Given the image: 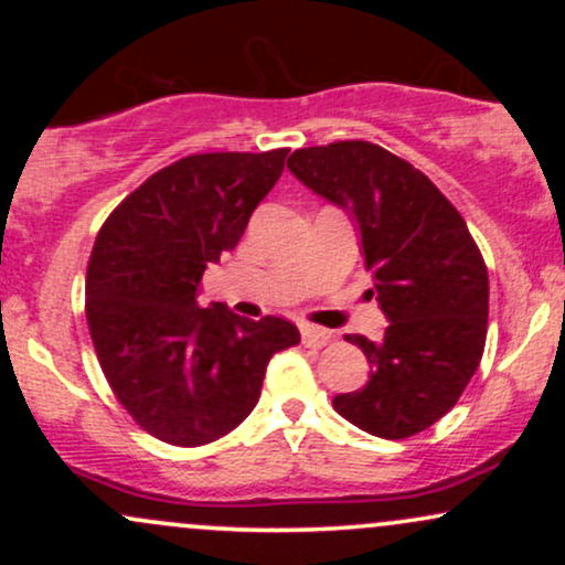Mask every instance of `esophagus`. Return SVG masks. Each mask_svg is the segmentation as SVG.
I'll use <instances>...</instances> for the list:
<instances>
[{
	"mask_svg": "<svg viewBox=\"0 0 565 565\" xmlns=\"http://www.w3.org/2000/svg\"><path fill=\"white\" fill-rule=\"evenodd\" d=\"M302 342L308 348H321L327 345L329 340H332V332L329 329H321V327H313V323H302Z\"/></svg>",
	"mask_w": 565,
	"mask_h": 565,
	"instance_id": "esophagus-1",
	"label": "esophagus"
}]
</instances>
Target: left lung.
<instances>
[{"label": "left lung", "instance_id": "1", "mask_svg": "<svg viewBox=\"0 0 565 565\" xmlns=\"http://www.w3.org/2000/svg\"><path fill=\"white\" fill-rule=\"evenodd\" d=\"M289 172L353 220L387 327L364 350L369 382L334 408L377 438L398 440L457 404L483 355L489 274L462 215L423 172L364 140L300 148Z\"/></svg>", "mask_w": 565, "mask_h": 565}]
</instances>
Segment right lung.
<instances>
[{"mask_svg": "<svg viewBox=\"0 0 565 565\" xmlns=\"http://www.w3.org/2000/svg\"><path fill=\"white\" fill-rule=\"evenodd\" d=\"M287 148L196 153L132 191L97 233L87 323L108 385L142 430L204 446L249 417L270 355L300 342L289 321L201 308L206 263L236 249L284 172Z\"/></svg>", "mask_w": 565, "mask_h": 565, "instance_id": "right-lung-1", "label": "right lung"}]
</instances>
